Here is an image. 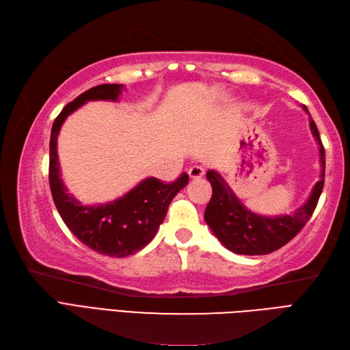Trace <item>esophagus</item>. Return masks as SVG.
Listing matches in <instances>:
<instances>
[{"label": "esophagus", "instance_id": "1", "mask_svg": "<svg viewBox=\"0 0 350 350\" xmlns=\"http://www.w3.org/2000/svg\"><path fill=\"white\" fill-rule=\"evenodd\" d=\"M189 175H190L191 180H199V178L205 175V169L202 166H191L189 169Z\"/></svg>", "mask_w": 350, "mask_h": 350}]
</instances>
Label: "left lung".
Returning <instances> with one entry per match:
<instances>
[{"instance_id":"1","label":"left lung","mask_w":350,"mask_h":350,"mask_svg":"<svg viewBox=\"0 0 350 350\" xmlns=\"http://www.w3.org/2000/svg\"><path fill=\"white\" fill-rule=\"evenodd\" d=\"M302 107L308 113L307 107ZM310 130L319 144L321 180L316 183L306 204L291 215L265 217L252 213L235 196L220 174H217L215 170H208L206 180L211 183L213 196L205 209V221L228 250L248 256L273 253L289 243L306 226L321 198L325 183V148L312 116H310Z\"/></svg>"}]
</instances>
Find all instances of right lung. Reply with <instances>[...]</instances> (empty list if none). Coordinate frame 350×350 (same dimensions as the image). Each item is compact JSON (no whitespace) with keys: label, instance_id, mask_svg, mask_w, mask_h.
Returning <instances> with one entry per match:
<instances>
[{"label":"right lung","instance_id":"1","mask_svg":"<svg viewBox=\"0 0 350 350\" xmlns=\"http://www.w3.org/2000/svg\"><path fill=\"white\" fill-rule=\"evenodd\" d=\"M122 88L121 83H103L82 92L64 106L53 121L49 144V184L61 219L81 243L111 258H126L142 250L157 234L170 202L189 183L185 172L167 184L157 178H145L124 196L100 205H82L67 193L61 180L57 152L61 126L70 113L91 100L116 102Z\"/></svg>","mask_w":350,"mask_h":350}]
</instances>
